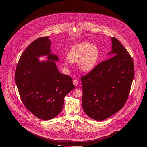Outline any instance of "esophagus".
Listing matches in <instances>:
<instances>
[{"mask_svg": "<svg viewBox=\"0 0 147 147\" xmlns=\"http://www.w3.org/2000/svg\"><path fill=\"white\" fill-rule=\"evenodd\" d=\"M73 84H74V85L75 86H77V85H78V83H79L78 81L77 80H73Z\"/></svg>", "mask_w": 147, "mask_h": 147, "instance_id": "1", "label": "esophagus"}]
</instances>
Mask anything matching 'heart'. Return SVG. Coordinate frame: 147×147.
I'll use <instances>...</instances> for the list:
<instances>
[{
  "label": "heart",
  "mask_w": 147,
  "mask_h": 147,
  "mask_svg": "<svg viewBox=\"0 0 147 147\" xmlns=\"http://www.w3.org/2000/svg\"><path fill=\"white\" fill-rule=\"evenodd\" d=\"M99 58V50L96 45L84 42L74 45L67 54L68 61H64L63 65L68 68L70 63L78 62L79 69L84 72H89L96 66Z\"/></svg>",
  "instance_id": "b5f03b06"
}]
</instances>
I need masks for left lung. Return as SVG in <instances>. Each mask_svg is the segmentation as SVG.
I'll use <instances>...</instances> for the list:
<instances>
[{
	"label": "left lung",
	"mask_w": 147,
	"mask_h": 147,
	"mask_svg": "<svg viewBox=\"0 0 147 147\" xmlns=\"http://www.w3.org/2000/svg\"><path fill=\"white\" fill-rule=\"evenodd\" d=\"M111 58L102 62L81 78L82 107L91 119L102 121L125 104L134 78L132 57L115 37H111Z\"/></svg>",
	"instance_id": "left-lung-1"
}]
</instances>
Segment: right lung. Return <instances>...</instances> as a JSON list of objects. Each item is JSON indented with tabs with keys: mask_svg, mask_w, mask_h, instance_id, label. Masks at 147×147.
Segmentation results:
<instances>
[{
	"mask_svg": "<svg viewBox=\"0 0 147 147\" xmlns=\"http://www.w3.org/2000/svg\"><path fill=\"white\" fill-rule=\"evenodd\" d=\"M49 37L37 38L22 53L15 79L23 104L37 118H55L63 109L64 98L74 89L69 76L61 74L56 62L58 57L51 53ZM46 56L47 60L39 58Z\"/></svg>",
	"mask_w": 147,
	"mask_h": 147,
	"instance_id": "obj_1",
	"label": "right lung"
}]
</instances>
